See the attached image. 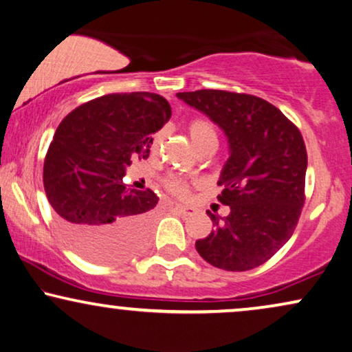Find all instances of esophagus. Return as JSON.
<instances>
[{"label": "esophagus", "mask_w": 352, "mask_h": 352, "mask_svg": "<svg viewBox=\"0 0 352 352\" xmlns=\"http://www.w3.org/2000/svg\"><path fill=\"white\" fill-rule=\"evenodd\" d=\"M175 210L179 211L182 214H190L194 213V208H190V206H184V205H179V204H175Z\"/></svg>", "instance_id": "34e87169"}]
</instances>
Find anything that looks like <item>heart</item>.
<instances>
[{
  "mask_svg": "<svg viewBox=\"0 0 352 352\" xmlns=\"http://www.w3.org/2000/svg\"><path fill=\"white\" fill-rule=\"evenodd\" d=\"M189 134L192 142L195 144L197 148H200L205 144H218V133H216L214 124L206 118H195L189 123ZM168 187L175 192L176 195L184 197L189 192V186L187 182L182 179H177V177H173V179L168 181Z\"/></svg>",
  "mask_w": 352,
  "mask_h": 352,
  "instance_id": "1",
  "label": "heart"
}]
</instances>
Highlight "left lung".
Returning <instances> with one entry per match:
<instances>
[{"mask_svg":"<svg viewBox=\"0 0 352 352\" xmlns=\"http://www.w3.org/2000/svg\"><path fill=\"white\" fill-rule=\"evenodd\" d=\"M176 96L210 117L229 142L218 200L230 213L206 211L216 229L197 240V252L224 271L261 266L292 237L305 205L307 153L300 129L252 94L200 89Z\"/></svg>","mask_w":352,"mask_h":352,"instance_id":"left-lung-1","label":"left lung"}]
</instances>
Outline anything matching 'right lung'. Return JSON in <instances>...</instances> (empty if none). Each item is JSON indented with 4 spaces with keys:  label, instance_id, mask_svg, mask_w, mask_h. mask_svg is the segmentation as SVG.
Returning <instances> with one entry per match:
<instances>
[{
    "label": "right lung",
    "instance_id": "obj_1",
    "mask_svg": "<svg viewBox=\"0 0 352 352\" xmlns=\"http://www.w3.org/2000/svg\"><path fill=\"white\" fill-rule=\"evenodd\" d=\"M171 117L165 98L115 93L62 120L45 158L43 182L57 226L81 256L118 263L147 240L158 197L128 189L126 166L148 157L152 134Z\"/></svg>",
    "mask_w": 352,
    "mask_h": 352
}]
</instances>
